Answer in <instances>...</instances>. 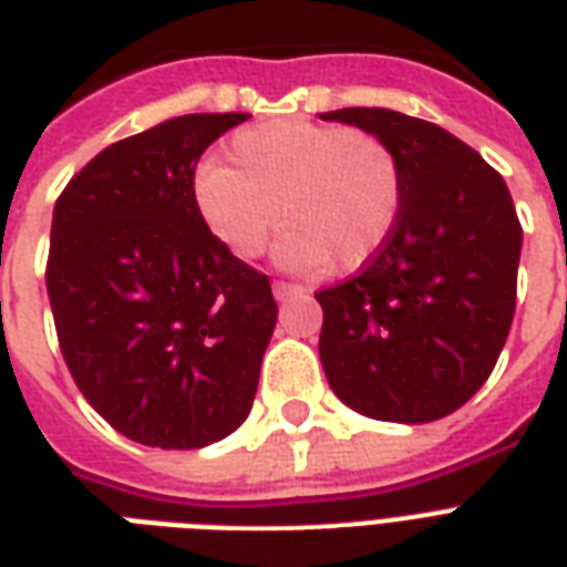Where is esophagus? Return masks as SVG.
<instances>
[{"label":"esophagus","mask_w":567,"mask_h":567,"mask_svg":"<svg viewBox=\"0 0 567 567\" xmlns=\"http://www.w3.org/2000/svg\"><path fill=\"white\" fill-rule=\"evenodd\" d=\"M306 293V288L302 285H291V282H274V297L279 302L291 300V297H302Z\"/></svg>","instance_id":"1"}]
</instances>
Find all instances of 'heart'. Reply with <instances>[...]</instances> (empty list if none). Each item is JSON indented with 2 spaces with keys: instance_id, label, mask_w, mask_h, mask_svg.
<instances>
[{
  "instance_id": "obj_1",
  "label": "heart",
  "mask_w": 567,
  "mask_h": 567,
  "mask_svg": "<svg viewBox=\"0 0 567 567\" xmlns=\"http://www.w3.org/2000/svg\"><path fill=\"white\" fill-rule=\"evenodd\" d=\"M230 166L205 163L193 198L210 235L237 258H258L282 223L288 270L348 276L369 267L395 231L404 175L395 151L365 130L274 118L237 130Z\"/></svg>"
}]
</instances>
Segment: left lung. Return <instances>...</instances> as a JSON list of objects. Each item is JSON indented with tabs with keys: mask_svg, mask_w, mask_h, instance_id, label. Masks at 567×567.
I'll return each mask as SVG.
<instances>
[{
	"mask_svg": "<svg viewBox=\"0 0 567 567\" xmlns=\"http://www.w3.org/2000/svg\"><path fill=\"white\" fill-rule=\"evenodd\" d=\"M374 133L404 175L383 252L318 291L323 374L348 408L380 422H434L494 371L514 318L524 228L503 175L431 121L378 106L321 112Z\"/></svg>",
	"mask_w": 567,
	"mask_h": 567,
	"instance_id": "obj_1",
	"label": "left lung"
}]
</instances>
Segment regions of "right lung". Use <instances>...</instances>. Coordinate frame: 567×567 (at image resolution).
<instances>
[{
    "label": "right lung",
    "mask_w": 567,
    "mask_h": 567,
    "mask_svg": "<svg viewBox=\"0 0 567 567\" xmlns=\"http://www.w3.org/2000/svg\"><path fill=\"white\" fill-rule=\"evenodd\" d=\"M244 112H196L103 148L55 202L47 293L85 401L142 446L202 449L252 410L279 306L193 198Z\"/></svg>",
    "instance_id": "obj_1"
}]
</instances>
